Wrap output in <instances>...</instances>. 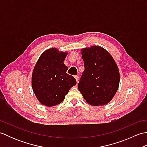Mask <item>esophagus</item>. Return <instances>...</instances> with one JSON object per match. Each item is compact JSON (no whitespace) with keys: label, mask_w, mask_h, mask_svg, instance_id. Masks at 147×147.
Wrapping results in <instances>:
<instances>
[{"label":"esophagus","mask_w":147,"mask_h":147,"mask_svg":"<svg viewBox=\"0 0 147 147\" xmlns=\"http://www.w3.org/2000/svg\"><path fill=\"white\" fill-rule=\"evenodd\" d=\"M74 78L76 79L77 83L78 82V80H79V76H74Z\"/></svg>","instance_id":"esophagus-1"}]
</instances>
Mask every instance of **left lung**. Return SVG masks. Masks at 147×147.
<instances>
[{"mask_svg": "<svg viewBox=\"0 0 147 147\" xmlns=\"http://www.w3.org/2000/svg\"><path fill=\"white\" fill-rule=\"evenodd\" d=\"M85 71L78 83V90L88 104L105 105L116 93L120 73L112 56L100 46L81 50Z\"/></svg>", "mask_w": 147, "mask_h": 147, "instance_id": "left-lung-1", "label": "left lung"}]
</instances>
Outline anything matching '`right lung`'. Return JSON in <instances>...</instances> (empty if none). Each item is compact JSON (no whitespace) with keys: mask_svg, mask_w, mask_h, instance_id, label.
<instances>
[{"mask_svg":"<svg viewBox=\"0 0 147 147\" xmlns=\"http://www.w3.org/2000/svg\"><path fill=\"white\" fill-rule=\"evenodd\" d=\"M67 52L51 48L43 52L34 67L32 86L36 98L47 107L60 104L71 87L76 85L73 76L66 73L64 61Z\"/></svg>","mask_w":147,"mask_h":147,"instance_id":"right-lung-1","label":"right lung"}]
</instances>
